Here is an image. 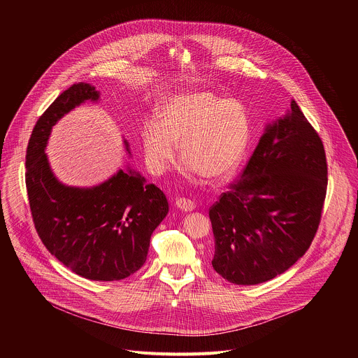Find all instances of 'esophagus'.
Here are the masks:
<instances>
[{
  "instance_id": "1",
  "label": "esophagus",
  "mask_w": 358,
  "mask_h": 358,
  "mask_svg": "<svg viewBox=\"0 0 358 358\" xmlns=\"http://www.w3.org/2000/svg\"><path fill=\"white\" fill-rule=\"evenodd\" d=\"M175 206L183 212H192L194 209V203L192 200H187V199H178L175 201Z\"/></svg>"
}]
</instances>
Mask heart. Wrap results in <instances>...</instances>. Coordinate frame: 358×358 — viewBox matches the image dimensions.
Segmentation results:
<instances>
[{
  "mask_svg": "<svg viewBox=\"0 0 358 358\" xmlns=\"http://www.w3.org/2000/svg\"><path fill=\"white\" fill-rule=\"evenodd\" d=\"M159 115L146 118L142 128L145 157L153 173H164L175 161L176 143L187 175L201 173L216 182L236 172L251 136L250 115L241 103L190 92L171 98Z\"/></svg>",
  "mask_w": 358,
  "mask_h": 358,
  "instance_id": "obj_1",
  "label": "heart"
}]
</instances>
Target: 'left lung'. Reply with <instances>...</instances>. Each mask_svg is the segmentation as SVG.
I'll use <instances>...</instances> for the list:
<instances>
[{
    "mask_svg": "<svg viewBox=\"0 0 358 358\" xmlns=\"http://www.w3.org/2000/svg\"><path fill=\"white\" fill-rule=\"evenodd\" d=\"M322 142L295 101L266 125L241 176L209 209L212 266L229 282L255 285L306 254L328 183Z\"/></svg>",
    "mask_w": 358,
    "mask_h": 358,
    "instance_id": "obj_1",
    "label": "left lung"
}]
</instances>
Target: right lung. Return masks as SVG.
I'll return each mask as SVG.
<instances>
[{
    "label": "right lung",
    "instance_id": "right-lung-1",
    "mask_svg": "<svg viewBox=\"0 0 358 358\" xmlns=\"http://www.w3.org/2000/svg\"><path fill=\"white\" fill-rule=\"evenodd\" d=\"M99 96L95 87L78 83L44 111L27 146L26 187L36 230L52 255L84 278L118 281L145 264L152 234L168 213L165 194L129 166L98 186H66L45 154L52 127Z\"/></svg>",
    "mask_w": 358,
    "mask_h": 358
}]
</instances>
